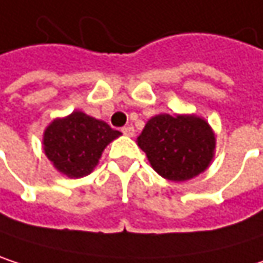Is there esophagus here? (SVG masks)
<instances>
[{
	"label": "esophagus",
	"instance_id": "esophagus-1",
	"mask_svg": "<svg viewBox=\"0 0 263 263\" xmlns=\"http://www.w3.org/2000/svg\"><path fill=\"white\" fill-rule=\"evenodd\" d=\"M122 132H123L125 135H129V137H132L135 131H134V128H132V126H123V128H122Z\"/></svg>",
	"mask_w": 263,
	"mask_h": 263
}]
</instances>
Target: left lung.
<instances>
[{"label":"left lung","instance_id":"left-lung-1","mask_svg":"<svg viewBox=\"0 0 263 263\" xmlns=\"http://www.w3.org/2000/svg\"><path fill=\"white\" fill-rule=\"evenodd\" d=\"M137 143L155 172L171 181H185L204 172L215 151L210 126L195 116H155Z\"/></svg>","mask_w":263,"mask_h":263}]
</instances>
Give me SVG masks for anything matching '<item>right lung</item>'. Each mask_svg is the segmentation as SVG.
I'll return each mask as SVG.
<instances>
[{
  "label": "right lung",
  "mask_w": 263,
  "mask_h": 263,
  "mask_svg": "<svg viewBox=\"0 0 263 263\" xmlns=\"http://www.w3.org/2000/svg\"><path fill=\"white\" fill-rule=\"evenodd\" d=\"M119 135L108 123L74 111L45 129L44 151L59 172L80 178L91 174L106 144Z\"/></svg>",
  "instance_id": "obj_1"
}]
</instances>
